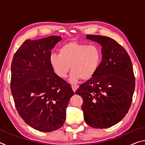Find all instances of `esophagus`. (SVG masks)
<instances>
[{
  "label": "esophagus",
  "instance_id": "34e87169",
  "mask_svg": "<svg viewBox=\"0 0 145 145\" xmlns=\"http://www.w3.org/2000/svg\"><path fill=\"white\" fill-rule=\"evenodd\" d=\"M72 89H73V91H75L76 90H77V89L78 88V86H75V85H72Z\"/></svg>",
  "mask_w": 145,
  "mask_h": 145
}]
</instances>
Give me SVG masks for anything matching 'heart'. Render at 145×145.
I'll use <instances>...</instances> for the list:
<instances>
[{
  "mask_svg": "<svg viewBox=\"0 0 145 145\" xmlns=\"http://www.w3.org/2000/svg\"><path fill=\"white\" fill-rule=\"evenodd\" d=\"M101 60V50L98 46L71 41L61 46L59 54L50 56V64L61 78L67 77L70 68V81L75 84L80 78L86 80L91 78L97 72Z\"/></svg>",
  "mask_w": 145,
  "mask_h": 145,
  "instance_id": "obj_1",
  "label": "heart"
}]
</instances>
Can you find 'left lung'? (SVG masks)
<instances>
[{
  "mask_svg": "<svg viewBox=\"0 0 145 145\" xmlns=\"http://www.w3.org/2000/svg\"><path fill=\"white\" fill-rule=\"evenodd\" d=\"M102 46V61L95 74L75 91L83 99L82 109L88 125L109 128L128 112L135 89L133 67L128 53L113 39L87 35Z\"/></svg>",
  "mask_w": 145,
  "mask_h": 145,
  "instance_id": "8db88e82",
  "label": "left lung"
}]
</instances>
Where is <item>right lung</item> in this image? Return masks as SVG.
<instances>
[{"instance_id": "1", "label": "right lung", "mask_w": 145, "mask_h": 145, "mask_svg": "<svg viewBox=\"0 0 145 145\" xmlns=\"http://www.w3.org/2000/svg\"><path fill=\"white\" fill-rule=\"evenodd\" d=\"M61 40L57 36L27 40L11 63V90L16 109L27 124L41 132L63 126L74 95L71 85L57 76L50 64L51 50Z\"/></svg>"}]
</instances>
